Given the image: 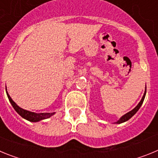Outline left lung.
Returning <instances> with one entry per match:
<instances>
[{"mask_svg":"<svg viewBox=\"0 0 158 158\" xmlns=\"http://www.w3.org/2000/svg\"><path fill=\"white\" fill-rule=\"evenodd\" d=\"M146 90H145V93H144V95H143V96H142V100H141V101L139 102V104L136 106V107L134 108L133 110H131V111H129V112H127V114H125V115H123L122 117H121L119 119H118L117 122H115V123L116 124H120L122 123H124V122H126V121L129 120L130 118H131V117L133 116L134 115H135V113L137 112V111H139V109L140 108V107L142 106V103H143V101H144V99H145V96H146Z\"/></svg>","mask_w":158,"mask_h":158,"instance_id":"left-lung-1","label":"left lung"}]
</instances>
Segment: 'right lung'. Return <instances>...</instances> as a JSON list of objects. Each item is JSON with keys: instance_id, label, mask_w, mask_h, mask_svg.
<instances>
[{"instance_id": "right-lung-1", "label": "right lung", "mask_w": 158, "mask_h": 158, "mask_svg": "<svg viewBox=\"0 0 158 158\" xmlns=\"http://www.w3.org/2000/svg\"><path fill=\"white\" fill-rule=\"evenodd\" d=\"M6 93L7 96H8V98L10 101L11 104L13 107V108L15 109V111L19 114L21 117H23V118L27 119V120L30 121V122L36 123L39 122V121H41L43 119H46V118H48L50 117H51L52 115H54L55 114V112H51V113H35V112H32V111H27V110L23 109L17 105V104L15 103V102L12 100V99L11 98L10 96L8 95V92H7L6 89Z\"/></svg>"}]
</instances>
